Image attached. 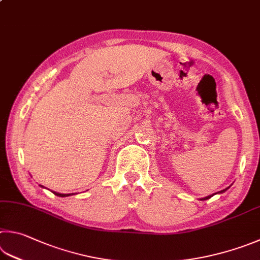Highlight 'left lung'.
<instances>
[{"mask_svg": "<svg viewBox=\"0 0 260 260\" xmlns=\"http://www.w3.org/2000/svg\"><path fill=\"white\" fill-rule=\"evenodd\" d=\"M224 191H226V190H223V191H220V193L221 192H224ZM212 196H208V197H206V198H204V199H202V200H207V199H209V198H211Z\"/></svg>", "mask_w": 260, "mask_h": 260, "instance_id": "left-lung-1", "label": "left lung"}]
</instances>
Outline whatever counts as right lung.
Returning a JSON list of instances; mask_svg holds the SVG:
<instances>
[{
	"label": "right lung",
	"instance_id": "1",
	"mask_svg": "<svg viewBox=\"0 0 260 260\" xmlns=\"http://www.w3.org/2000/svg\"><path fill=\"white\" fill-rule=\"evenodd\" d=\"M53 193L58 197H68V196H70V194H62V193H56V192H53Z\"/></svg>",
	"mask_w": 260,
	"mask_h": 260
}]
</instances>
